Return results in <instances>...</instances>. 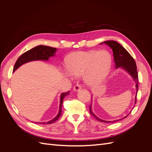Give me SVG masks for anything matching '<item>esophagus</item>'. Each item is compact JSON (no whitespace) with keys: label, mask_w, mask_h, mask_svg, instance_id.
Listing matches in <instances>:
<instances>
[{"label":"esophagus","mask_w":152,"mask_h":152,"mask_svg":"<svg viewBox=\"0 0 152 152\" xmlns=\"http://www.w3.org/2000/svg\"><path fill=\"white\" fill-rule=\"evenodd\" d=\"M80 89H81V86L79 84H77L74 86V87H73V91H75V92H77V91H80Z\"/></svg>","instance_id":"esophagus-1"}]
</instances>
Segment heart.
Instances as JSON below:
<instances>
[{
    "instance_id": "obj_1",
    "label": "heart",
    "mask_w": 152,
    "mask_h": 152,
    "mask_svg": "<svg viewBox=\"0 0 152 152\" xmlns=\"http://www.w3.org/2000/svg\"><path fill=\"white\" fill-rule=\"evenodd\" d=\"M112 65V57L107 50H81L68 57L66 73L83 75L87 84L95 86L102 82L108 75Z\"/></svg>"
}]
</instances>
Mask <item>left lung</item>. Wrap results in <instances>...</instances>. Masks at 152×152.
<instances>
[{"instance_id": "obj_1", "label": "left lung", "mask_w": 152, "mask_h": 152, "mask_svg": "<svg viewBox=\"0 0 152 152\" xmlns=\"http://www.w3.org/2000/svg\"><path fill=\"white\" fill-rule=\"evenodd\" d=\"M104 43L111 48L113 50V55L115 61V67L116 69L118 68L121 67V68L124 69V70H126L129 74L132 77L133 80L135 82L136 84V95L137 93V89H138V74H137V67L136 64L134 61V59L131 56V55L128 53L127 50L124 48L123 46L118 43L116 41L114 40H107L104 41V42L101 43L100 44H102ZM136 95L135 97V104L136 103ZM89 110L90 113L93 115L96 120L102 122H116L118 121H121L123 118H126L129 115L127 116H125L124 118L118 119V120L113 121H103L102 119L99 118L97 116H96L94 114V113L92 111V104L89 106Z\"/></svg>"}]
</instances>
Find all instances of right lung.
<instances>
[{
	"label": "right lung",
	"instance_id": "add662e5",
	"mask_svg": "<svg viewBox=\"0 0 152 152\" xmlns=\"http://www.w3.org/2000/svg\"><path fill=\"white\" fill-rule=\"evenodd\" d=\"M57 50V48H51L46 46V45H40L38 46H36L31 49L28 50V51L25 52L22 55L18 58L17 61L15 63V66L13 68V72H15L17 69L21 66L22 65L25 63H26L30 61H37V60H43V61H48L50 57H53L55 56V53H56ZM69 92L67 93H63L61 94L60 96V104H59V112L56 117H54L52 120H50L47 122H35L36 124H52L56 121L60 117L61 115V106L63 104V99L65 98L66 96L69 94Z\"/></svg>",
	"mask_w": 152,
	"mask_h": 152
}]
</instances>
